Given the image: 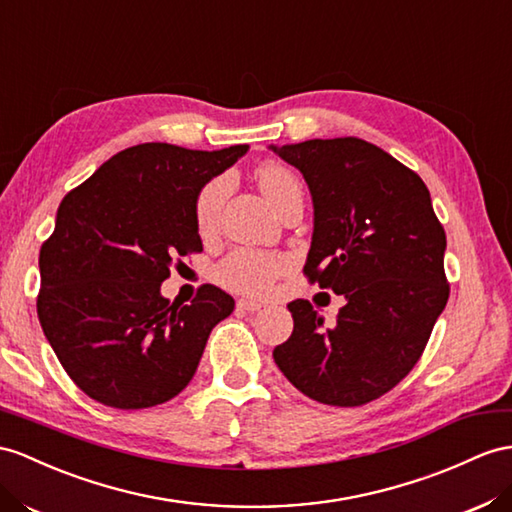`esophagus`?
Here are the masks:
<instances>
[{
  "instance_id": "esophagus-1",
  "label": "esophagus",
  "mask_w": 512,
  "mask_h": 512,
  "mask_svg": "<svg viewBox=\"0 0 512 512\" xmlns=\"http://www.w3.org/2000/svg\"><path fill=\"white\" fill-rule=\"evenodd\" d=\"M266 305L264 303H259V300H253V298H240L238 300V309H242V311H259V309H264Z\"/></svg>"
}]
</instances>
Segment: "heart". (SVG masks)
I'll use <instances>...</instances> for the list:
<instances>
[{"label":"heart","mask_w":512,"mask_h":512,"mask_svg":"<svg viewBox=\"0 0 512 512\" xmlns=\"http://www.w3.org/2000/svg\"><path fill=\"white\" fill-rule=\"evenodd\" d=\"M255 179L257 186L266 194V199L277 212H281L292 199L303 196V186H300L298 177L290 168H285L281 164H261L255 170ZM229 190L231 179L227 175H218L214 179H209L199 190V194H196L194 220L203 235L216 229ZM287 268H290V261L281 255L255 251V248H238V251H233L229 257L220 261V266L216 268V277L231 292L261 296L270 290L272 283L277 281Z\"/></svg>","instance_id":"1"}]
</instances>
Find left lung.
Wrapping results in <instances>:
<instances>
[{
  "label": "left lung",
  "mask_w": 512,
  "mask_h": 512,
  "mask_svg": "<svg viewBox=\"0 0 512 512\" xmlns=\"http://www.w3.org/2000/svg\"><path fill=\"white\" fill-rule=\"evenodd\" d=\"M270 149L311 192L307 279L346 298L331 329L309 300H292L294 331L274 363L311 400L368 404L413 370L448 303L445 231L426 183L376 144L348 136Z\"/></svg>",
  "instance_id": "obj_1"
}]
</instances>
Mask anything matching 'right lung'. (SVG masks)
<instances>
[{
    "label": "right lung",
    "mask_w": 512,
    "mask_h": 512,
    "mask_svg": "<svg viewBox=\"0 0 512 512\" xmlns=\"http://www.w3.org/2000/svg\"><path fill=\"white\" fill-rule=\"evenodd\" d=\"M248 151L144 142L116 153L64 196L41 248L36 311L71 381L114 409H149L192 381L207 337L233 298L201 285L190 305L160 285L201 253L194 199Z\"/></svg>",
    "instance_id": "obj_1"
}]
</instances>
